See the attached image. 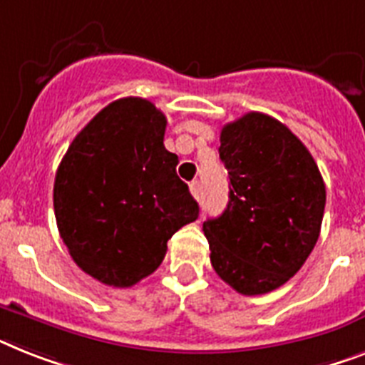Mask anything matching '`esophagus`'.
Masks as SVG:
<instances>
[{"label": "esophagus", "instance_id": "obj_1", "mask_svg": "<svg viewBox=\"0 0 365 365\" xmlns=\"http://www.w3.org/2000/svg\"><path fill=\"white\" fill-rule=\"evenodd\" d=\"M190 194L194 195L195 200L200 197V182H197V180H194V182H190Z\"/></svg>", "mask_w": 365, "mask_h": 365}]
</instances>
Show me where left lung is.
<instances>
[{"instance_id": "1", "label": "left lung", "mask_w": 365, "mask_h": 365, "mask_svg": "<svg viewBox=\"0 0 365 365\" xmlns=\"http://www.w3.org/2000/svg\"><path fill=\"white\" fill-rule=\"evenodd\" d=\"M218 153L230 173V203L203 224L210 263L237 293H270L293 278L317 242L323 177L302 141L259 111L222 128Z\"/></svg>"}]
</instances>
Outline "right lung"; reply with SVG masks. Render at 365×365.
Wrapping results in <instances>:
<instances>
[{
	"label": "right lung",
	"instance_id": "right-lung-1",
	"mask_svg": "<svg viewBox=\"0 0 365 365\" xmlns=\"http://www.w3.org/2000/svg\"><path fill=\"white\" fill-rule=\"evenodd\" d=\"M165 115L126 96L81 128L57 168V230L81 270L130 287L160 267L168 240L200 216L164 147Z\"/></svg>",
	"mask_w": 365,
	"mask_h": 365
}]
</instances>
